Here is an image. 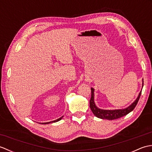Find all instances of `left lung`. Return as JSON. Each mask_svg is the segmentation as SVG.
Instances as JSON below:
<instances>
[{
	"label": "left lung",
	"instance_id": "8db88e82",
	"mask_svg": "<svg viewBox=\"0 0 152 152\" xmlns=\"http://www.w3.org/2000/svg\"><path fill=\"white\" fill-rule=\"evenodd\" d=\"M144 85V81L142 83V87ZM91 96L89 101V106L91 108V111L93 112V114H94L96 117L101 119H108V120H113V119L120 118L123 116L126 115L128 114L129 113L133 111L136 107L137 103L138 102V100L140 99V96L141 95V92H140L139 95L137 99L135 100V101L129 106L128 108L122 109V110H102L97 108L96 106L95 102H94V89L91 88Z\"/></svg>",
	"mask_w": 152,
	"mask_h": 152
}]
</instances>
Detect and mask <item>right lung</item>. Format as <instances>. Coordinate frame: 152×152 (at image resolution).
Returning a JSON list of instances; mask_svg holds the SVG:
<instances>
[{
	"mask_svg": "<svg viewBox=\"0 0 152 152\" xmlns=\"http://www.w3.org/2000/svg\"><path fill=\"white\" fill-rule=\"evenodd\" d=\"M63 116H62V117H61L60 118H59V119H56V120H55V121H50V122H47V123H42V124H50V123H52V122H57V121H59V120H61V119L63 118Z\"/></svg>",
	"mask_w": 152,
	"mask_h": 152,
	"instance_id": "right-lung-1",
	"label": "right lung"
}]
</instances>
